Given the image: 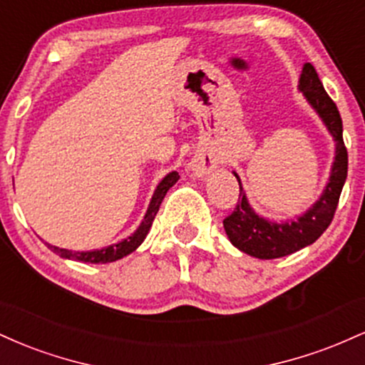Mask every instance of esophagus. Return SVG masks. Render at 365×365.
<instances>
[{
    "label": "esophagus",
    "mask_w": 365,
    "mask_h": 365,
    "mask_svg": "<svg viewBox=\"0 0 365 365\" xmlns=\"http://www.w3.org/2000/svg\"><path fill=\"white\" fill-rule=\"evenodd\" d=\"M215 166L216 161L211 156H207V154H199V156H195L194 161H192V170H194V173L199 175V177L209 173Z\"/></svg>",
    "instance_id": "obj_1"
}]
</instances>
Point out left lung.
<instances>
[{"instance_id": "left-lung-1", "label": "left lung", "mask_w": 365, "mask_h": 365, "mask_svg": "<svg viewBox=\"0 0 365 365\" xmlns=\"http://www.w3.org/2000/svg\"><path fill=\"white\" fill-rule=\"evenodd\" d=\"M299 89L304 92L307 101L312 104V108L336 140V156H334L329 183L322 192L321 199L304 216L297 217L292 223H271L255 215L247 202L240 178L235 173L238 185H240V197L232 215L223 220L225 232L237 249L257 259L284 257L314 244L333 221L341 188L345 185L346 171H349V154L343 142L340 111L328 92L324 91L316 68L311 63L304 65Z\"/></svg>"}]
</instances>
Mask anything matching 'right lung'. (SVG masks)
Listing matches in <instances>:
<instances>
[{"instance_id":"1","label":"right lung","mask_w":365,"mask_h":365,"mask_svg":"<svg viewBox=\"0 0 365 365\" xmlns=\"http://www.w3.org/2000/svg\"><path fill=\"white\" fill-rule=\"evenodd\" d=\"M178 178H180V175L177 173V171H171L170 175H166V177L161 180V183L158 185L156 192H154L153 200H150L148 212H145V216H144V221H142L139 228L133 232V235H130L128 238H125V240L118 242V244L104 247V249H101V250H89V252H72V250L60 249V247H54L49 244H48V247L51 250H54L56 254H60L61 257L75 259V261L91 262V264H106V262L118 261V259L125 257V255H128L130 252H133V250H135L137 247L144 242L145 235L149 233L150 226H153L154 217H156V215H158L159 206H161L163 199H165L166 192H168L170 188L177 183Z\"/></svg>"}]
</instances>
